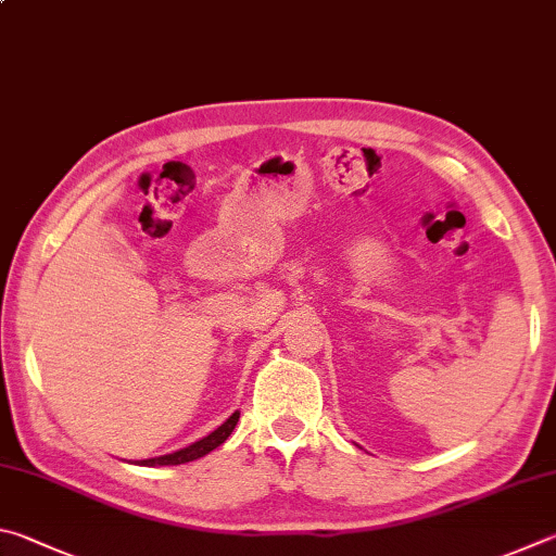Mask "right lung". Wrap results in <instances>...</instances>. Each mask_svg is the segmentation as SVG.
Here are the masks:
<instances>
[{"label":"right lung","mask_w":556,"mask_h":556,"mask_svg":"<svg viewBox=\"0 0 556 556\" xmlns=\"http://www.w3.org/2000/svg\"><path fill=\"white\" fill-rule=\"evenodd\" d=\"M238 418H240V410H236L233 416H230L224 422V426L216 428L204 440L194 442V445H189V447L179 450V452H173V454H163V457H155V459H140L136 464H143V467H167V464H185V462H194L199 457H204V454H208L211 450H216L218 445H224V442L230 438V432H233Z\"/></svg>","instance_id":"add662e5"}]
</instances>
